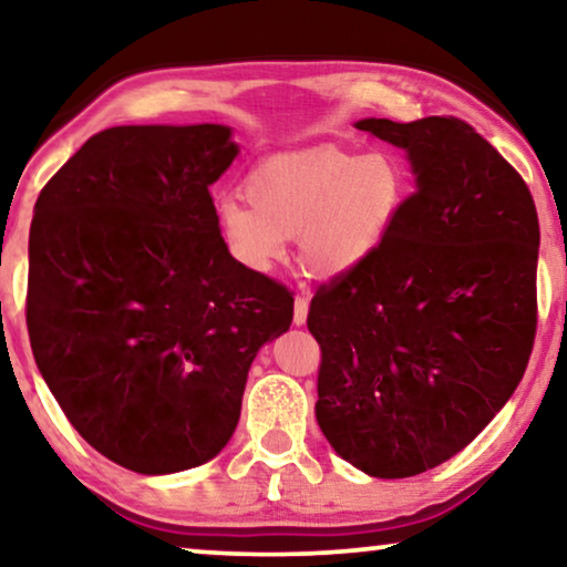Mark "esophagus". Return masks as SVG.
Listing matches in <instances>:
<instances>
[{
	"label": "esophagus",
	"instance_id": "obj_1",
	"mask_svg": "<svg viewBox=\"0 0 567 567\" xmlns=\"http://www.w3.org/2000/svg\"><path fill=\"white\" fill-rule=\"evenodd\" d=\"M307 312H309V299L299 293V297L293 299V324H305Z\"/></svg>",
	"mask_w": 567,
	"mask_h": 567
}]
</instances>
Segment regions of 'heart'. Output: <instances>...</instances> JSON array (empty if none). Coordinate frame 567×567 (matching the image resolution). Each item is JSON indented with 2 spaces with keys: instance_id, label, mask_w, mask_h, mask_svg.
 <instances>
[{
  "instance_id": "obj_1",
  "label": "heart",
  "mask_w": 567,
  "mask_h": 567,
  "mask_svg": "<svg viewBox=\"0 0 567 567\" xmlns=\"http://www.w3.org/2000/svg\"><path fill=\"white\" fill-rule=\"evenodd\" d=\"M408 181L392 154H353L309 146L262 159L245 181V198L216 212L229 252L252 270L286 258V239L299 237L307 274L332 278L367 262L398 221Z\"/></svg>"
}]
</instances>
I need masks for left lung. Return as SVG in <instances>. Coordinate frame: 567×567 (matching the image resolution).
Returning <instances> with one entry per match:
<instances>
[{
  "instance_id": "8db88e82",
  "label": "left lung",
  "mask_w": 567,
  "mask_h": 567,
  "mask_svg": "<svg viewBox=\"0 0 567 567\" xmlns=\"http://www.w3.org/2000/svg\"><path fill=\"white\" fill-rule=\"evenodd\" d=\"M417 175L384 245L315 291L317 423L371 477L460 454L522 382L537 336L539 219L524 177L467 121L367 118Z\"/></svg>"
}]
</instances>
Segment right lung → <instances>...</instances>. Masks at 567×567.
Instances as JSON below:
<instances>
[{
	"instance_id": "1",
	"label": "right lung",
	"mask_w": 567,
	"mask_h": 567,
	"mask_svg": "<svg viewBox=\"0 0 567 567\" xmlns=\"http://www.w3.org/2000/svg\"><path fill=\"white\" fill-rule=\"evenodd\" d=\"M229 134L105 128L35 200V363L80 436L142 475L221 452L255 353L293 320V293L231 258L219 231L208 188L237 157Z\"/></svg>"
}]
</instances>
